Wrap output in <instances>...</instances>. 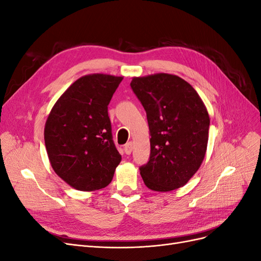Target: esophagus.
I'll list each match as a JSON object with an SVG mask.
<instances>
[{
  "mask_svg": "<svg viewBox=\"0 0 261 261\" xmlns=\"http://www.w3.org/2000/svg\"><path fill=\"white\" fill-rule=\"evenodd\" d=\"M132 150H133V144L129 141V143H127L124 146V151L126 154H130Z\"/></svg>",
  "mask_w": 261,
  "mask_h": 261,
  "instance_id": "obj_1",
  "label": "esophagus"
}]
</instances>
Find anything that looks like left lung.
Segmentation results:
<instances>
[{
    "label": "left lung",
    "instance_id": "8db88e82",
    "mask_svg": "<svg viewBox=\"0 0 261 261\" xmlns=\"http://www.w3.org/2000/svg\"><path fill=\"white\" fill-rule=\"evenodd\" d=\"M130 88L143 105L150 130L149 161L139 168L146 186L170 192L184 186L206 154L210 118L198 93L180 77H135Z\"/></svg>",
    "mask_w": 261,
    "mask_h": 261
}]
</instances>
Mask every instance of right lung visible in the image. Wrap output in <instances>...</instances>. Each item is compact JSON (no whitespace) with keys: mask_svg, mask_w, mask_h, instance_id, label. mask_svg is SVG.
Returning <instances> with one entry per match:
<instances>
[{"mask_svg":"<svg viewBox=\"0 0 261 261\" xmlns=\"http://www.w3.org/2000/svg\"><path fill=\"white\" fill-rule=\"evenodd\" d=\"M122 80L105 74L80 78L60 97L46 120L44 143L52 168L78 191L105 188L121 162L108 106Z\"/></svg>","mask_w":261,"mask_h":261,"instance_id":"1","label":"right lung"}]
</instances>
